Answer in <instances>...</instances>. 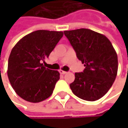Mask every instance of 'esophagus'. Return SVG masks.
Instances as JSON below:
<instances>
[{"label":"esophagus","mask_w":128,"mask_h":128,"mask_svg":"<svg viewBox=\"0 0 128 128\" xmlns=\"http://www.w3.org/2000/svg\"><path fill=\"white\" fill-rule=\"evenodd\" d=\"M59 72H60L61 74H62V75H64V74L66 73V72H65V71L62 70H59Z\"/></svg>","instance_id":"1"}]
</instances>
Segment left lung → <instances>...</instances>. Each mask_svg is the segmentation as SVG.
<instances>
[{"instance_id":"1","label":"left lung","mask_w":128,"mask_h":128,"mask_svg":"<svg viewBox=\"0 0 128 128\" xmlns=\"http://www.w3.org/2000/svg\"><path fill=\"white\" fill-rule=\"evenodd\" d=\"M64 33L85 66L83 72L75 73L70 89L83 100L101 98L112 87L118 71V57L111 42L104 35L88 29Z\"/></svg>"}]
</instances>
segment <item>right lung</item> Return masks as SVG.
I'll return each instance as SVG.
<instances>
[{
  "label": "right lung",
  "mask_w": 128,
  "mask_h": 128,
  "mask_svg": "<svg viewBox=\"0 0 128 128\" xmlns=\"http://www.w3.org/2000/svg\"><path fill=\"white\" fill-rule=\"evenodd\" d=\"M63 35V32L37 30L25 36L12 48L7 75L12 88L23 99L37 103L52 95L60 73L46 68L43 62Z\"/></svg>",
  "instance_id": "1"
}]
</instances>
